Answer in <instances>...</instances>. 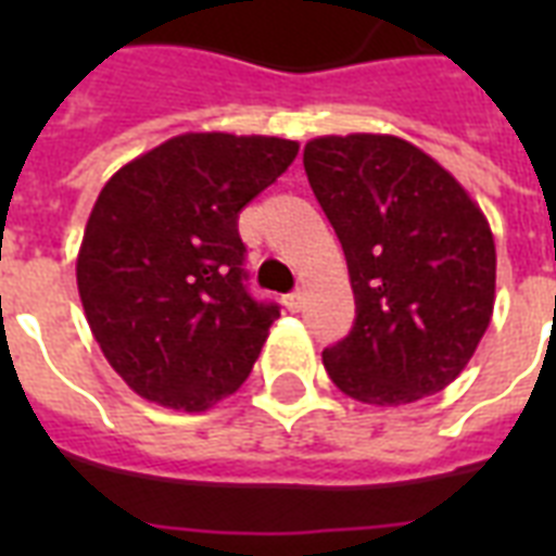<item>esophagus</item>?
Masks as SVG:
<instances>
[{"label": "esophagus", "instance_id": "34e87169", "mask_svg": "<svg viewBox=\"0 0 556 556\" xmlns=\"http://www.w3.org/2000/svg\"><path fill=\"white\" fill-rule=\"evenodd\" d=\"M303 305H305V291H303V288H296L294 294L286 296V308H288V312H300Z\"/></svg>", "mask_w": 556, "mask_h": 556}]
</instances>
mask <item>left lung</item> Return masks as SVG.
Here are the masks:
<instances>
[{
  "label": "left lung",
  "mask_w": 556,
  "mask_h": 556,
  "mask_svg": "<svg viewBox=\"0 0 556 556\" xmlns=\"http://www.w3.org/2000/svg\"><path fill=\"white\" fill-rule=\"evenodd\" d=\"M355 291V329L323 352L343 395L415 404L465 371L491 326L496 244L482 207L439 161L397 135H320L305 143Z\"/></svg>",
  "instance_id": "1"
}]
</instances>
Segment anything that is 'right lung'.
<instances>
[{
	"label": "right lung",
	"mask_w": 556,
	"mask_h": 556,
	"mask_svg": "<svg viewBox=\"0 0 556 556\" xmlns=\"http://www.w3.org/2000/svg\"><path fill=\"white\" fill-rule=\"evenodd\" d=\"M296 150L277 135L185 132L103 185L77 251V291L132 392L207 413L248 380L279 308L244 288L236 218Z\"/></svg>",
	"instance_id": "add662e5"
}]
</instances>
